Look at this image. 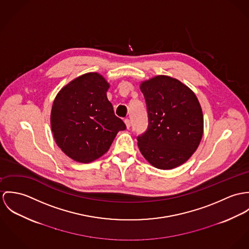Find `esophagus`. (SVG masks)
<instances>
[{
	"mask_svg": "<svg viewBox=\"0 0 249 249\" xmlns=\"http://www.w3.org/2000/svg\"><path fill=\"white\" fill-rule=\"evenodd\" d=\"M124 122H125V124H126L127 129H130V127H131V120L128 119V118H126V119L124 120Z\"/></svg>",
	"mask_w": 249,
	"mask_h": 249,
	"instance_id": "1",
	"label": "esophagus"
}]
</instances>
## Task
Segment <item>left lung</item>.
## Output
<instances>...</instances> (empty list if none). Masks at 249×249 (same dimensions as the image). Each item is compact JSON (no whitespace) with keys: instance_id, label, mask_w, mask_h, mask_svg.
I'll list each match as a JSON object with an SVG mask.
<instances>
[{"instance_id":"obj_1","label":"left lung","mask_w":249,"mask_h":249,"mask_svg":"<svg viewBox=\"0 0 249 249\" xmlns=\"http://www.w3.org/2000/svg\"><path fill=\"white\" fill-rule=\"evenodd\" d=\"M148 126L138 148L156 168L169 170L184 163L196 150L203 133V116L193 91L177 79L156 76L141 84Z\"/></svg>"}]
</instances>
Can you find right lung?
I'll use <instances>...</instances> for the list:
<instances>
[{"mask_svg": "<svg viewBox=\"0 0 249 249\" xmlns=\"http://www.w3.org/2000/svg\"><path fill=\"white\" fill-rule=\"evenodd\" d=\"M109 84L98 73H86L64 87L53 105L51 123L59 148L75 161L103 156L125 123L107 98Z\"/></svg>", "mask_w": 249, "mask_h": 249, "instance_id": "1", "label": "right lung"}]
</instances>
